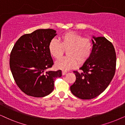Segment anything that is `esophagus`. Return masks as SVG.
I'll list each match as a JSON object with an SVG mask.
<instances>
[{"label": "esophagus", "instance_id": "esophagus-1", "mask_svg": "<svg viewBox=\"0 0 125 125\" xmlns=\"http://www.w3.org/2000/svg\"><path fill=\"white\" fill-rule=\"evenodd\" d=\"M67 72H66V71H63V70L62 71V75H65V74H67Z\"/></svg>", "mask_w": 125, "mask_h": 125}]
</instances>
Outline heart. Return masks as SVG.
<instances>
[{
    "instance_id": "1",
    "label": "heart",
    "mask_w": 125,
    "mask_h": 125,
    "mask_svg": "<svg viewBox=\"0 0 125 125\" xmlns=\"http://www.w3.org/2000/svg\"><path fill=\"white\" fill-rule=\"evenodd\" d=\"M59 42L52 39L48 45L50 55L55 59H59L66 51L67 56L59 59L55 63L57 69L66 71L80 64L85 63L91 56L93 50V43L88 38L73 31H68L61 34L59 37Z\"/></svg>"
}]
</instances>
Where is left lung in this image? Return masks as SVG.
I'll return each mask as SVG.
<instances>
[{
    "label": "left lung",
    "mask_w": 125,
    "mask_h": 125,
    "mask_svg": "<svg viewBox=\"0 0 125 125\" xmlns=\"http://www.w3.org/2000/svg\"><path fill=\"white\" fill-rule=\"evenodd\" d=\"M93 38L91 56L80 68L81 72L74 71L76 80L70 86L74 96L84 100L94 99L103 92L113 80L116 69L113 44L104 37Z\"/></svg>",
    "instance_id": "left-lung-1"
}]
</instances>
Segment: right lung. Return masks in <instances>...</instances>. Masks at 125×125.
<instances>
[{"instance_id": "1", "label": "right lung", "mask_w": 125, "mask_h": 125, "mask_svg": "<svg viewBox=\"0 0 125 125\" xmlns=\"http://www.w3.org/2000/svg\"><path fill=\"white\" fill-rule=\"evenodd\" d=\"M52 29H37L22 36L14 45L10 67L15 83L28 96L42 97L54 89L56 78L62 71H47L53 64L48 45L56 35Z\"/></svg>"}]
</instances>
